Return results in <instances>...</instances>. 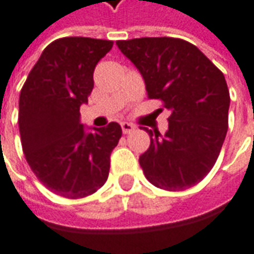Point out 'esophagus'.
Returning a JSON list of instances; mask_svg holds the SVG:
<instances>
[{"mask_svg":"<svg viewBox=\"0 0 254 254\" xmlns=\"http://www.w3.org/2000/svg\"><path fill=\"white\" fill-rule=\"evenodd\" d=\"M121 127H122V132H124V133H130V132L135 129V125H133V124H129V122H122V124H121Z\"/></svg>","mask_w":254,"mask_h":254,"instance_id":"1","label":"esophagus"}]
</instances>
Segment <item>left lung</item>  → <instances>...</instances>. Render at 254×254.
I'll use <instances>...</instances> for the list:
<instances>
[{
    "mask_svg": "<svg viewBox=\"0 0 254 254\" xmlns=\"http://www.w3.org/2000/svg\"><path fill=\"white\" fill-rule=\"evenodd\" d=\"M117 45L140 71L147 97L171 112L163 136L146 127L150 146L139 157L146 179L167 191L195 186L214 167L228 132L225 75L187 40L140 38Z\"/></svg>",
    "mask_w": 254,
    "mask_h": 254,
    "instance_id": "1",
    "label": "left lung"
}]
</instances>
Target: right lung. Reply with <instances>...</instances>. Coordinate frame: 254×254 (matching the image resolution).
<instances>
[{
	"instance_id": "right-lung-1",
	"label": "right lung",
	"mask_w": 254,
	"mask_h": 254,
	"mask_svg": "<svg viewBox=\"0 0 254 254\" xmlns=\"http://www.w3.org/2000/svg\"><path fill=\"white\" fill-rule=\"evenodd\" d=\"M112 40L62 38L33 66L19 95V133L26 162L39 181L64 198L94 194L108 179L111 152L122 129L117 122L87 132L80 107L94 88V68Z\"/></svg>"
}]
</instances>
